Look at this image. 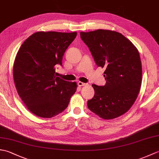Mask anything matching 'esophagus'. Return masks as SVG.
Instances as JSON below:
<instances>
[{
  "label": "esophagus",
  "mask_w": 159,
  "mask_h": 159,
  "mask_svg": "<svg viewBox=\"0 0 159 159\" xmlns=\"http://www.w3.org/2000/svg\"><path fill=\"white\" fill-rule=\"evenodd\" d=\"M87 83H83V82H78V85H79V87H82V86H85L87 85Z\"/></svg>",
  "instance_id": "34e87169"
}]
</instances>
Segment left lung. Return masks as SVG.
Wrapping results in <instances>:
<instances>
[{
  "label": "left lung",
  "instance_id": "8db88e82",
  "mask_svg": "<svg viewBox=\"0 0 159 159\" xmlns=\"http://www.w3.org/2000/svg\"><path fill=\"white\" fill-rule=\"evenodd\" d=\"M97 66L105 67L106 84H93L95 93L88 109L105 120L121 116L130 109L139 94L142 68L139 53L121 33L99 29L80 32Z\"/></svg>",
  "mask_w": 159,
  "mask_h": 159
}]
</instances>
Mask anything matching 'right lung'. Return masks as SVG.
Returning a JSON list of instances; mask_svg holds the SVG:
<instances>
[{
    "instance_id": "add662e5",
    "label": "right lung",
    "mask_w": 159,
    "mask_h": 159,
    "mask_svg": "<svg viewBox=\"0 0 159 159\" xmlns=\"http://www.w3.org/2000/svg\"><path fill=\"white\" fill-rule=\"evenodd\" d=\"M76 32H37L20 46L13 64V79L18 95L35 116L50 118L68 106L76 92L75 82L55 75L63 56Z\"/></svg>"
}]
</instances>
